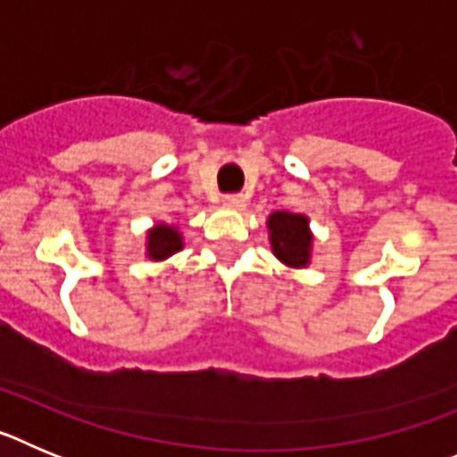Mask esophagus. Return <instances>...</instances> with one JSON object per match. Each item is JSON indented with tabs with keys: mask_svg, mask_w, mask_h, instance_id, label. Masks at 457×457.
Masks as SVG:
<instances>
[{
	"mask_svg": "<svg viewBox=\"0 0 457 457\" xmlns=\"http://www.w3.org/2000/svg\"><path fill=\"white\" fill-rule=\"evenodd\" d=\"M224 205L231 210H242L245 208V199L240 194H228V196H224Z\"/></svg>",
	"mask_w": 457,
	"mask_h": 457,
	"instance_id": "1",
	"label": "esophagus"
}]
</instances>
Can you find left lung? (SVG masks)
Returning <instances> with one entry per match:
<instances>
[{"label":"left lung","instance_id":"obj_1","mask_svg":"<svg viewBox=\"0 0 457 457\" xmlns=\"http://www.w3.org/2000/svg\"><path fill=\"white\" fill-rule=\"evenodd\" d=\"M268 233L272 253L286 268H309L311 256H313V240H316L309 226V217L302 212L274 210L268 217Z\"/></svg>","mask_w":457,"mask_h":457}]
</instances>
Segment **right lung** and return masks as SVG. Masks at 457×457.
Masks as SVG:
<instances>
[{"label":"right lung","mask_w":457,"mask_h":457,"mask_svg":"<svg viewBox=\"0 0 457 457\" xmlns=\"http://www.w3.org/2000/svg\"><path fill=\"white\" fill-rule=\"evenodd\" d=\"M185 247L183 233L176 224L157 221L146 231V258L153 263H162Z\"/></svg>","instance_id":"right-lung-1"}]
</instances>
